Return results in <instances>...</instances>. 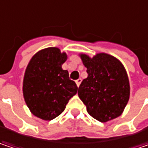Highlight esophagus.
Listing matches in <instances>:
<instances>
[{
	"label": "esophagus",
	"instance_id": "34e87169",
	"mask_svg": "<svg viewBox=\"0 0 148 148\" xmlns=\"http://www.w3.org/2000/svg\"><path fill=\"white\" fill-rule=\"evenodd\" d=\"M81 82H82V79H81V78H78L77 80H76V83H77V87H79L80 84H81Z\"/></svg>",
	"mask_w": 148,
	"mask_h": 148
}]
</instances>
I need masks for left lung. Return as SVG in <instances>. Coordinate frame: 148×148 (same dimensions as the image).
<instances>
[{
  "label": "left lung",
  "instance_id": "obj_1",
  "mask_svg": "<svg viewBox=\"0 0 148 148\" xmlns=\"http://www.w3.org/2000/svg\"><path fill=\"white\" fill-rule=\"evenodd\" d=\"M79 56L88 77L82 82L77 93L88 113L100 122L121 115L130 98V82L123 64L106 53L92 58L86 54Z\"/></svg>",
  "mask_w": 148,
  "mask_h": 148
}]
</instances>
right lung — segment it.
I'll use <instances>...</instances> for the list:
<instances>
[{
    "label": "right lung",
    "instance_id": "add662e5",
    "mask_svg": "<svg viewBox=\"0 0 148 148\" xmlns=\"http://www.w3.org/2000/svg\"><path fill=\"white\" fill-rule=\"evenodd\" d=\"M67 60L65 52L56 47L43 49L27 64L23 82V98L30 112L44 121H51L66 109L77 86L69 78L62 65Z\"/></svg>",
    "mask_w": 148,
    "mask_h": 148
}]
</instances>
